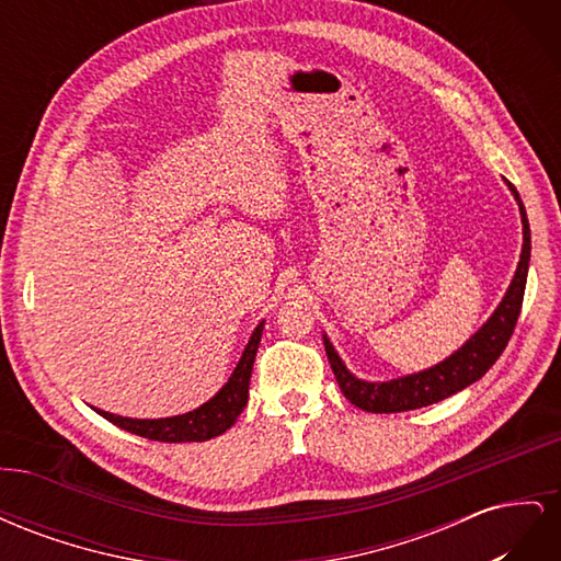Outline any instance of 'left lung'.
Segmentation results:
<instances>
[{"mask_svg":"<svg viewBox=\"0 0 561 561\" xmlns=\"http://www.w3.org/2000/svg\"><path fill=\"white\" fill-rule=\"evenodd\" d=\"M511 190L519 203L522 225H524V245H522V257L515 271V278L511 283V290L505 293L496 313L486 320V325L474 334L461 351H456L445 363H439L426 371H419V375H410V377L393 379L386 383H367V381L355 379L344 367V363L339 360V355L334 353L332 344L325 336L322 342H325L330 367L334 371L339 388H342V393L351 404L375 414L419 410V407H428L433 402L445 400L458 393V390H463L466 386H470L472 381H478L480 377L486 375V369L499 360V355L505 351L517 325L522 301H524L526 274H529V257H531L529 219H526L522 198L513 184Z\"/></svg>","mask_w":561,"mask_h":561,"instance_id":"obj_1","label":"left lung"}]
</instances>
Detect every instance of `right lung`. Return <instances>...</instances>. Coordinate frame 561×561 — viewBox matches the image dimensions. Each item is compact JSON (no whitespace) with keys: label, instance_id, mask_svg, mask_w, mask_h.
Segmentation results:
<instances>
[{"label":"right lung","instance_id":"right-lung-1","mask_svg":"<svg viewBox=\"0 0 561 561\" xmlns=\"http://www.w3.org/2000/svg\"><path fill=\"white\" fill-rule=\"evenodd\" d=\"M262 328L264 322H260L257 330L252 332L250 342L243 351V358L236 365L227 386L219 390L213 400L201 404L198 410L171 419H126L100 410L98 414L105 416L114 426L147 439H154V443H203V439L222 435L227 428L233 426L236 419L243 412V407L248 404L252 363L254 353L260 348Z\"/></svg>","mask_w":561,"mask_h":561}]
</instances>
